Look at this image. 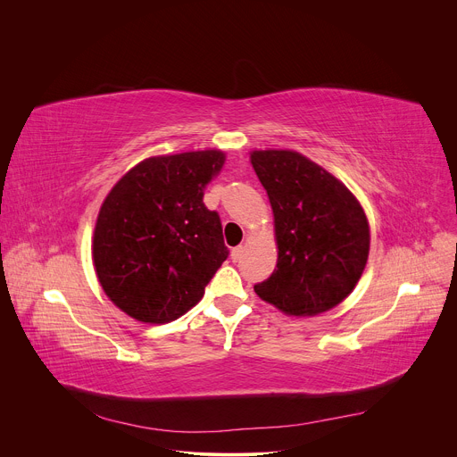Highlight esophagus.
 I'll return each mask as SVG.
<instances>
[{"label": "esophagus", "instance_id": "34e87169", "mask_svg": "<svg viewBox=\"0 0 457 457\" xmlns=\"http://www.w3.org/2000/svg\"><path fill=\"white\" fill-rule=\"evenodd\" d=\"M244 256V247L242 245H237L231 249V260L233 262H238V260Z\"/></svg>", "mask_w": 457, "mask_h": 457}]
</instances>
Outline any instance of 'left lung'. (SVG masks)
I'll list each match as a JSON object with an SVG mask.
<instances>
[{
	"instance_id": "8db88e82",
	"label": "left lung",
	"mask_w": 457,
	"mask_h": 457,
	"mask_svg": "<svg viewBox=\"0 0 457 457\" xmlns=\"http://www.w3.org/2000/svg\"><path fill=\"white\" fill-rule=\"evenodd\" d=\"M251 164L275 215L278 260L254 293L295 316L338 305L358 284L369 256V224L354 195L296 152H253Z\"/></svg>"
}]
</instances>
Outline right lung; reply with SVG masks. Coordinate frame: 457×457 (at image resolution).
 <instances>
[{"instance_id":"1","label":"right lung","mask_w":457,"mask_h":457,"mask_svg":"<svg viewBox=\"0 0 457 457\" xmlns=\"http://www.w3.org/2000/svg\"><path fill=\"white\" fill-rule=\"evenodd\" d=\"M217 150L152 157L104 199L94 266L108 298L139 321L166 323L197 303L229 254L217 212L203 203Z\"/></svg>"}]
</instances>
